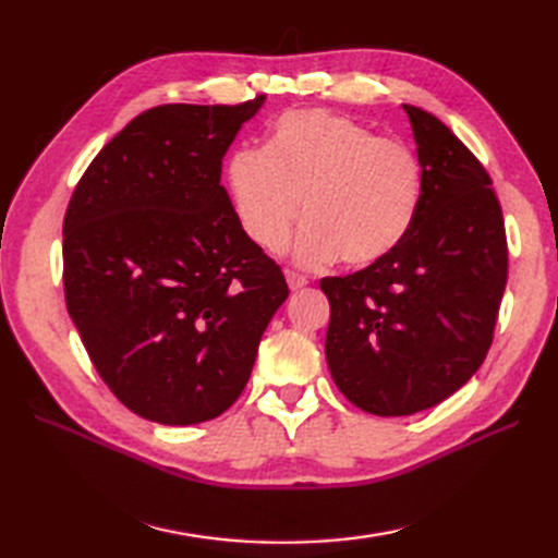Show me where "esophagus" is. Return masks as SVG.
<instances>
[{
    "label": "esophagus",
    "instance_id": "1",
    "mask_svg": "<svg viewBox=\"0 0 558 558\" xmlns=\"http://www.w3.org/2000/svg\"><path fill=\"white\" fill-rule=\"evenodd\" d=\"M286 280H288L290 290H300V288L306 286V282H310L304 276H300V272H294V270H286Z\"/></svg>",
    "mask_w": 558,
    "mask_h": 558
}]
</instances>
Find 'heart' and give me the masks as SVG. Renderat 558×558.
Segmentation results:
<instances>
[{
  "label": "heart",
  "instance_id": "heart-1",
  "mask_svg": "<svg viewBox=\"0 0 558 558\" xmlns=\"http://www.w3.org/2000/svg\"><path fill=\"white\" fill-rule=\"evenodd\" d=\"M225 184L242 230L268 254L288 246L302 201L294 258L306 268L376 264L405 240L422 204L417 153L322 108L280 114L260 150L236 148Z\"/></svg>",
  "mask_w": 558,
  "mask_h": 558
}]
</instances>
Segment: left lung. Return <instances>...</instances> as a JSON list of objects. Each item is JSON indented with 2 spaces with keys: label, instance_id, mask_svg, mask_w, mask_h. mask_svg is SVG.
<instances>
[{
  "label": "left lung",
  "instance_id": "obj_1",
  "mask_svg": "<svg viewBox=\"0 0 558 558\" xmlns=\"http://www.w3.org/2000/svg\"><path fill=\"white\" fill-rule=\"evenodd\" d=\"M405 108L422 165V204L393 252L324 278L326 360L340 393L378 417L429 410L480 369L508 278L499 198L468 146Z\"/></svg>",
  "mask_w": 558,
  "mask_h": 558
}]
</instances>
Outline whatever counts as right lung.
I'll list each match as a JSON object with an SVG mask.
<instances>
[{"label": "right lung", "instance_id": "right-lung-1", "mask_svg": "<svg viewBox=\"0 0 558 558\" xmlns=\"http://www.w3.org/2000/svg\"><path fill=\"white\" fill-rule=\"evenodd\" d=\"M264 100L141 112L69 201V316L102 381L144 420L186 426L228 410L290 294L220 184L225 153Z\"/></svg>", "mask_w": 558, "mask_h": 558}]
</instances>
